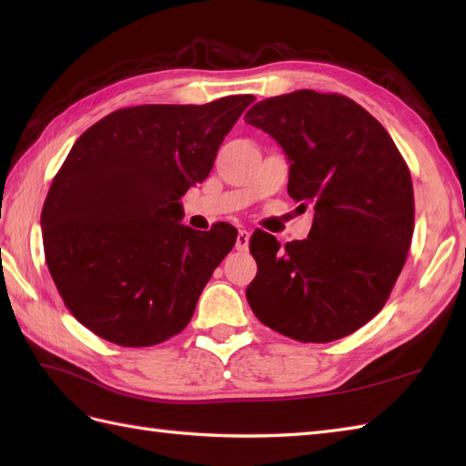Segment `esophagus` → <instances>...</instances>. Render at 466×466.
I'll list each match as a JSON object with an SVG mask.
<instances>
[{
  "label": "esophagus",
  "instance_id": "esophagus-1",
  "mask_svg": "<svg viewBox=\"0 0 466 466\" xmlns=\"http://www.w3.org/2000/svg\"><path fill=\"white\" fill-rule=\"evenodd\" d=\"M248 242H250V232L238 230V236H236V250H248Z\"/></svg>",
  "mask_w": 466,
  "mask_h": 466
}]
</instances>
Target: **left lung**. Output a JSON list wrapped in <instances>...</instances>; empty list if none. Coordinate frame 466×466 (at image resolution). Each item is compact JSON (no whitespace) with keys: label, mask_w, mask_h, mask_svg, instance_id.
Here are the masks:
<instances>
[{"label":"left lung","mask_w":466,"mask_h":466,"mask_svg":"<svg viewBox=\"0 0 466 466\" xmlns=\"http://www.w3.org/2000/svg\"><path fill=\"white\" fill-rule=\"evenodd\" d=\"M244 120L270 134L290 160L289 194L312 206L306 240L258 230V264L246 290L268 329L299 342H332L382 310L407 262L414 194L399 147L342 94L299 90L252 106Z\"/></svg>","instance_id":"left-lung-1"}]
</instances>
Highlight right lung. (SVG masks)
<instances>
[{"label":"right lung","instance_id":"1","mask_svg":"<svg viewBox=\"0 0 466 466\" xmlns=\"http://www.w3.org/2000/svg\"><path fill=\"white\" fill-rule=\"evenodd\" d=\"M252 102L122 107L77 137L49 186L42 232L56 289L87 330L142 349L186 329L238 232L182 226L180 198L206 180Z\"/></svg>","mask_w":466,"mask_h":466}]
</instances>
